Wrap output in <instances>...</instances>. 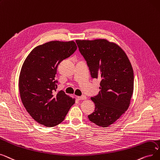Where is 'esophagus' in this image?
Returning a JSON list of instances; mask_svg holds the SVG:
<instances>
[{
    "mask_svg": "<svg viewBox=\"0 0 160 160\" xmlns=\"http://www.w3.org/2000/svg\"><path fill=\"white\" fill-rule=\"evenodd\" d=\"M78 100H86L87 97H86V96H78Z\"/></svg>",
    "mask_w": 160,
    "mask_h": 160,
    "instance_id": "34e87169",
    "label": "esophagus"
}]
</instances>
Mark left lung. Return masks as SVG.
<instances>
[{"mask_svg":"<svg viewBox=\"0 0 160 160\" xmlns=\"http://www.w3.org/2000/svg\"><path fill=\"white\" fill-rule=\"evenodd\" d=\"M91 77L100 78V92L91 97L95 110L88 116L92 122L108 127L129 108L133 92V70L125 52L105 39L76 40Z\"/></svg>","mask_w":160,"mask_h":160,"instance_id":"obj_1","label":"left lung"}]
</instances>
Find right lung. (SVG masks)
I'll list each match as a JSON object with an SVG mask.
<instances>
[{"label": "right lung", "instance_id": "1", "mask_svg": "<svg viewBox=\"0 0 160 160\" xmlns=\"http://www.w3.org/2000/svg\"><path fill=\"white\" fill-rule=\"evenodd\" d=\"M78 47L73 41H51L36 47L22 66L19 89L22 104L37 122L47 127L64 120L75 99L57 88L55 75L58 64Z\"/></svg>", "mask_w": 160, "mask_h": 160}]
</instances>
